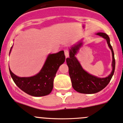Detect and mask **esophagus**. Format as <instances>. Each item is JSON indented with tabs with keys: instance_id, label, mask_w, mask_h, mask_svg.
I'll list each match as a JSON object with an SVG mask.
<instances>
[{
	"instance_id": "34e87169",
	"label": "esophagus",
	"mask_w": 123,
	"mask_h": 123,
	"mask_svg": "<svg viewBox=\"0 0 123 123\" xmlns=\"http://www.w3.org/2000/svg\"><path fill=\"white\" fill-rule=\"evenodd\" d=\"M64 53H65V55L66 58H68L69 56V51L68 50L65 49L64 50Z\"/></svg>"
}]
</instances>
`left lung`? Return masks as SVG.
Masks as SVG:
<instances>
[{
	"mask_svg": "<svg viewBox=\"0 0 123 123\" xmlns=\"http://www.w3.org/2000/svg\"><path fill=\"white\" fill-rule=\"evenodd\" d=\"M97 35L106 39L109 48L112 53V71L110 75L105 78H98L86 72L77 59L74 56L79 49L82 45V43L73 47L70 50V57L66 59L67 64L68 67L69 75L71 79L72 86L76 91L82 94H94L100 91L105 88L111 80L115 67V60L113 49L110 44L109 36L105 33H97Z\"/></svg>",
	"mask_w": 123,
	"mask_h": 123,
	"instance_id": "8db88e82",
	"label": "left lung"
}]
</instances>
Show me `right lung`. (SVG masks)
<instances>
[{"label": "right lung", "mask_w": 123, "mask_h": 123, "mask_svg": "<svg viewBox=\"0 0 123 123\" xmlns=\"http://www.w3.org/2000/svg\"><path fill=\"white\" fill-rule=\"evenodd\" d=\"M65 59L64 51L49 55L40 72L32 77H18L10 69L9 72L16 85L27 94L35 97L47 96L52 91L56 73Z\"/></svg>", "instance_id": "right-lung-1"}]
</instances>
